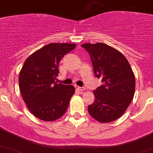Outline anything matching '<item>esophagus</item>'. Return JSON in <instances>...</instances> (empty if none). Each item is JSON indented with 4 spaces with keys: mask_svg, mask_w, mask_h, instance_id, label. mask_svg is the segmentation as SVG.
Masks as SVG:
<instances>
[{
    "mask_svg": "<svg viewBox=\"0 0 153 153\" xmlns=\"http://www.w3.org/2000/svg\"><path fill=\"white\" fill-rule=\"evenodd\" d=\"M76 88L78 90H79V91H83V90H86V88L85 87H83V86H76Z\"/></svg>",
    "mask_w": 153,
    "mask_h": 153,
    "instance_id": "esophagus-1",
    "label": "esophagus"
}]
</instances>
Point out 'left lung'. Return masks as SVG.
I'll list each match as a JSON object with an SVG mask.
<instances>
[{
    "mask_svg": "<svg viewBox=\"0 0 153 153\" xmlns=\"http://www.w3.org/2000/svg\"><path fill=\"white\" fill-rule=\"evenodd\" d=\"M91 58L96 77L102 85L93 93L95 102L88 106L93 118L100 123L117 120L132 102L135 93V76L126 58L120 51L102 43L84 44Z\"/></svg>",
    "mask_w": 153,
    "mask_h": 153,
    "instance_id": "8db88e82",
    "label": "left lung"
}]
</instances>
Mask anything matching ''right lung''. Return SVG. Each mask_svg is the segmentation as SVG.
Returning <instances> with one entry per match:
<instances>
[{"label": "right lung", "instance_id": "right-lung-1", "mask_svg": "<svg viewBox=\"0 0 153 153\" xmlns=\"http://www.w3.org/2000/svg\"><path fill=\"white\" fill-rule=\"evenodd\" d=\"M74 44H49L25 60L19 74L20 90L33 116L44 121H53L66 113L75 93L72 85L57 84L58 65Z\"/></svg>", "mask_w": 153, "mask_h": 153}]
</instances>
